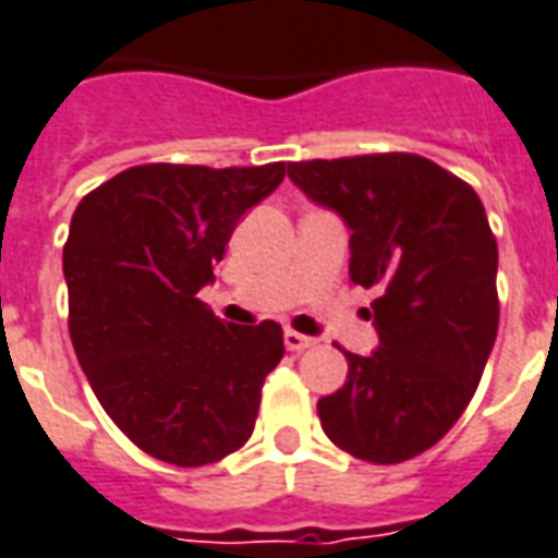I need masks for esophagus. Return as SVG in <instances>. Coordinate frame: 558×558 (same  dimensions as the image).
<instances>
[{
	"label": "esophagus",
	"mask_w": 558,
	"mask_h": 558,
	"mask_svg": "<svg viewBox=\"0 0 558 558\" xmlns=\"http://www.w3.org/2000/svg\"><path fill=\"white\" fill-rule=\"evenodd\" d=\"M315 345V339L312 336H303L298 333V330H286V349L294 351V354H300V351H306Z\"/></svg>",
	"instance_id": "34e87169"
}]
</instances>
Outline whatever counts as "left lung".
Wrapping results in <instances>:
<instances>
[{"instance_id":"1","label":"left lung","mask_w":558,"mask_h":558,"mask_svg":"<svg viewBox=\"0 0 558 558\" xmlns=\"http://www.w3.org/2000/svg\"><path fill=\"white\" fill-rule=\"evenodd\" d=\"M288 177L351 228V282L378 288V349L345 351L349 381L318 399L336 448L393 465L424 453L472 402L499 330V246L475 189L414 153L291 161Z\"/></svg>"}]
</instances>
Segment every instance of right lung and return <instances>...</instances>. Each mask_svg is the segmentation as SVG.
<instances>
[{
  "instance_id": "1",
  "label": "right lung",
  "mask_w": 558,
  "mask_h": 558,
  "mask_svg": "<svg viewBox=\"0 0 558 558\" xmlns=\"http://www.w3.org/2000/svg\"><path fill=\"white\" fill-rule=\"evenodd\" d=\"M286 161L258 168L137 165L83 197L62 248L69 333L101 409L137 448L195 469L243 448L282 327L225 324L213 282L240 216Z\"/></svg>"
}]
</instances>
